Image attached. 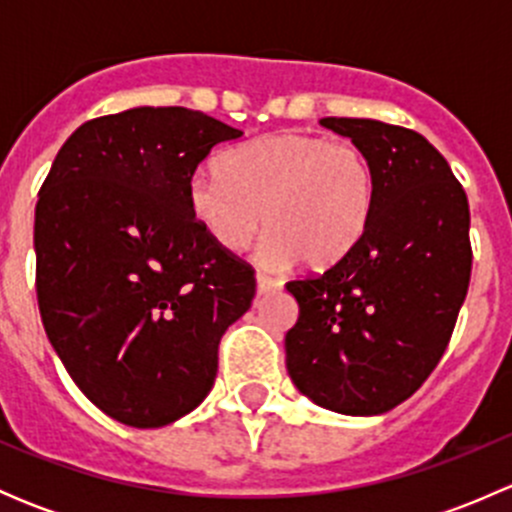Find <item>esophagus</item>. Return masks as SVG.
<instances>
[{"instance_id": "34e87169", "label": "esophagus", "mask_w": 512, "mask_h": 512, "mask_svg": "<svg viewBox=\"0 0 512 512\" xmlns=\"http://www.w3.org/2000/svg\"><path fill=\"white\" fill-rule=\"evenodd\" d=\"M280 287V282L275 277H267V275H257V294H267L272 289Z\"/></svg>"}]
</instances>
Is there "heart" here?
<instances>
[{"mask_svg": "<svg viewBox=\"0 0 512 512\" xmlns=\"http://www.w3.org/2000/svg\"><path fill=\"white\" fill-rule=\"evenodd\" d=\"M374 200V170L354 143L302 131L267 133L190 183L195 220L225 250L272 227L260 247L270 267L337 265L364 237Z\"/></svg>", "mask_w": 512, "mask_h": 512, "instance_id": "b5f03b06", "label": "heart"}]
</instances>
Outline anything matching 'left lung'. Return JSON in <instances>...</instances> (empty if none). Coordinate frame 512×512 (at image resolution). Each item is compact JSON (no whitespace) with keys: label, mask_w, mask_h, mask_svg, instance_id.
<instances>
[{"label":"left lung","mask_w":512,"mask_h":512,"mask_svg":"<svg viewBox=\"0 0 512 512\" xmlns=\"http://www.w3.org/2000/svg\"><path fill=\"white\" fill-rule=\"evenodd\" d=\"M374 170L376 200L359 245L324 275L287 282L297 324L292 384L322 409L379 416L428 379L471 282V210L446 158L409 128L322 118Z\"/></svg>","instance_id":"left-lung-1"}]
</instances>
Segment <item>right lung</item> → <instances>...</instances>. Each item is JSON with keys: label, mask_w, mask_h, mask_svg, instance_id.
<instances>
[{"label": "right lung", "mask_w": 512, "mask_h": 512, "mask_svg": "<svg viewBox=\"0 0 512 512\" xmlns=\"http://www.w3.org/2000/svg\"><path fill=\"white\" fill-rule=\"evenodd\" d=\"M240 136L203 111L128 108L76 128L39 190L41 324L86 399L126 426L198 409L255 297L252 267L190 208L200 160Z\"/></svg>", "instance_id": "right-lung-1"}]
</instances>
